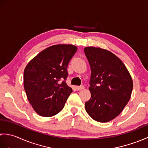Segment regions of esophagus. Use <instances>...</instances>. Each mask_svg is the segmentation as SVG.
<instances>
[{"label": "esophagus", "instance_id": "1", "mask_svg": "<svg viewBox=\"0 0 148 148\" xmlns=\"http://www.w3.org/2000/svg\"><path fill=\"white\" fill-rule=\"evenodd\" d=\"M76 88L77 90H83L84 88V87L83 86H76Z\"/></svg>", "mask_w": 148, "mask_h": 148}]
</instances>
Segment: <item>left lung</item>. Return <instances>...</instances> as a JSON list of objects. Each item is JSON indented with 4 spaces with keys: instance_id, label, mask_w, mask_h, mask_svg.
Segmentation results:
<instances>
[{
    "instance_id": "left-lung-1",
    "label": "left lung",
    "mask_w": 148,
    "mask_h": 148,
    "mask_svg": "<svg viewBox=\"0 0 148 148\" xmlns=\"http://www.w3.org/2000/svg\"><path fill=\"white\" fill-rule=\"evenodd\" d=\"M84 51L91 68V98L84 108L94 120L110 121L129 101L132 79L126 66L112 52L92 46L84 48Z\"/></svg>"
}]
</instances>
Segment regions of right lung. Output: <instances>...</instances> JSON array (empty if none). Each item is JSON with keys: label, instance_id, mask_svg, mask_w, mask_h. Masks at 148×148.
I'll use <instances>...</instances> for the list:
<instances>
[{"label": "right lung", "instance_id": "right-lung-1", "mask_svg": "<svg viewBox=\"0 0 148 148\" xmlns=\"http://www.w3.org/2000/svg\"><path fill=\"white\" fill-rule=\"evenodd\" d=\"M72 45L49 46L29 62L24 70V89L34 111L51 117L64 108L72 89L67 86V68L77 51Z\"/></svg>", "mask_w": 148, "mask_h": 148}]
</instances>
